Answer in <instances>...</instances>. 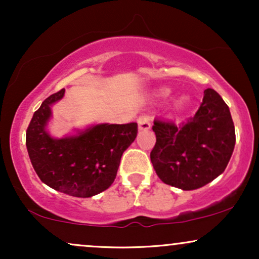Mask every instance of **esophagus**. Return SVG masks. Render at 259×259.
Segmentation results:
<instances>
[{"instance_id":"esophagus-1","label":"esophagus","mask_w":259,"mask_h":259,"mask_svg":"<svg viewBox=\"0 0 259 259\" xmlns=\"http://www.w3.org/2000/svg\"><path fill=\"white\" fill-rule=\"evenodd\" d=\"M138 127L140 132H145V130L151 129V121L147 115H141L138 119Z\"/></svg>"}]
</instances>
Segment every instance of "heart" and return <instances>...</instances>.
<instances>
[{
    "label": "heart",
    "instance_id": "b5f03b06",
    "mask_svg": "<svg viewBox=\"0 0 259 259\" xmlns=\"http://www.w3.org/2000/svg\"><path fill=\"white\" fill-rule=\"evenodd\" d=\"M170 94V89H160L158 91V95L162 97H167L168 95ZM187 102H189V99H187L186 96H179L177 97L173 101V105H171V109L175 112H180L183 111V109H185V107L187 106Z\"/></svg>",
    "mask_w": 259,
    "mask_h": 259
}]
</instances>
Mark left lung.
<instances>
[{
    "mask_svg": "<svg viewBox=\"0 0 259 259\" xmlns=\"http://www.w3.org/2000/svg\"><path fill=\"white\" fill-rule=\"evenodd\" d=\"M156 145L151 162L167 185L190 191L218 178L227 168L235 147V126L221 95L204 90L200 108L186 124L154 120Z\"/></svg>",
    "mask_w": 259,
    "mask_h": 259,
    "instance_id": "8db88e82",
    "label": "left lung"
}]
</instances>
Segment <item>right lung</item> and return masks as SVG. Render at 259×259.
I'll list each match as a JSON object with an SVG mask.
<instances>
[{
    "instance_id": "add662e5",
    "label": "right lung",
    "mask_w": 259,
    "mask_h": 259,
    "mask_svg": "<svg viewBox=\"0 0 259 259\" xmlns=\"http://www.w3.org/2000/svg\"><path fill=\"white\" fill-rule=\"evenodd\" d=\"M64 92L47 97L32 115L26 130L29 158L47 186L74 197H92L113 184L124 151L138 135V124H94L53 138L47 129L52 106Z\"/></svg>"
}]
</instances>
